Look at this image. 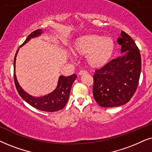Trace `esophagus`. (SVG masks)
Instances as JSON below:
<instances>
[{
    "label": "esophagus",
    "instance_id": "34e87169",
    "mask_svg": "<svg viewBox=\"0 0 152 152\" xmlns=\"http://www.w3.org/2000/svg\"><path fill=\"white\" fill-rule=\"evenodd\" d=\"M87 72L86 71H85V70H80L79 72H78V74L79 75H84V74H87Z\"/></svg>",
    "mask_w": 152,
    "mask_h": 152
}]
</instances>
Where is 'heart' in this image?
Instances as JSON below:
<instances>
[{
  "instance_id": "1",
  "label": "heart",
  "mask_w": 152,
  "mask_h": 152,
  "mask_svg": "<svg viewBox=\"0 0 152 152\" xmlns=\"http://www.w3.org/2000/svg\"><path fill=\"white\" fill-rule=\"evenodd\" d=\"M115 42L110 37L87 34L78 37L72 46L74 53L86 55V62L92 68H101L110 61L114 53Z\"/></svg>"
}]
</instances>
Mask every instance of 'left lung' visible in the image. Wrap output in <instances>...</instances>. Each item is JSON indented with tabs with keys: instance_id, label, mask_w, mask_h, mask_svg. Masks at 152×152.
I'll return each mask as SVG.
<instances>
[{
	"instance_id": "obj_1",
	"label": "left lung",
	"mask_w": 152,
	"mask_h": 152,
	"mask_svg": "<svg viewBox=\"0 0 152 152\" xmlns=\"http://www.w3.org/2000/svg\"><path fill=\"white\" fill-rule=\"evenodd\" d=\"M117 43L124 53L95 71L93 77L94 99L104 108L128 103L136 91L140 76L141 56L135 42L122 31Z\"/></svg>"
}]
</instances>
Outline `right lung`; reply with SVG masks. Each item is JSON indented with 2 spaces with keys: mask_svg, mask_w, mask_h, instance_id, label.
Segmentation results:
<instances>
[{
  "mask_svg": "<svg viewBox=\"0 0 152 152\" xmlns=\"http://www.w3.org/2000/svg\"><path fill=\"white\" fill-rule=\"evenodd\" d=\"M42 34V29L36 30L31 32L26 38L23 44H21L19 46V48H21L28 41H30V39H31L32 38L39 37ZM19 48H18L17 51L16 53L15 60H14V78H15V86L18 91V93L21 96V98L24 101H26L28 104H30L34 108L38 109V110L46 111V112H55V111L62 110L68 102L72 86L77 76L74 74L72 76H66V77L64 76H60L59 79H58V86L52 92L43 96H32L28 94L27 92H26L20 86L15 74L16 58H17Z\"/></svg>",
  "mask_w": 152,
  "mask_h": 152,
  "instance_id": "right-lung-1",
  "label": "right lung"
}]
</instances>
